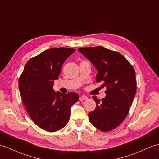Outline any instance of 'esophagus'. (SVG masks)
I'll list each match as a JSON object with an SVG mask.
<instances>
[{
    "mask_svg": "<svg viewBox=\"0 0 159 159\" xmlns=\"http://www.w3.org/2000/svg\"><path fill=\"white\" fill-rule=\"evenodd\" d=\"M87 99H88V97L86 95H82L80 97V100L81 101H82V100H87Z\"/></svg>",
    "mask_w": 159,
    "mask_h": 159,
    "instance_id": "34e87169",
    "label": "esophagus"
}]
</instances>
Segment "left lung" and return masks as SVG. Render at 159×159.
I'll return each instance as SVG.
<instances>
[{
    "instance_id": "left-lung-1",
    "label": "left lung",
    "mask_w": 159,
    "mask_h": 159,
    "mask_svg": "<svg viewBox=\"0 0 159 159\" xmlns=\"http://www.w3.org/2000/svg\"><path fill=\"white\" fill-rule=\"evenodd\" d=\"M78 50L97 69L96 82L107 88L102 100L92 97L96 107L88 113L89 121L102 131L113 130L123 121L133 102L137 87L134 69L121 54L102 46Z\"/></svg>"
}]
</instances>
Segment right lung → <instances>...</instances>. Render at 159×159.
I'll return each mask as SVG.
<instances>
[{"label": "right lung", "mask_w": 159, "mask_h": 159, "mask_svg": "<svg viewBox=\"0 0 159 159\" xmlns=\"http://www.w3.org/2000/svg\"><path fill=\"white\" fill-rule=\"evenodd\" d=\"M69 48H52L30 59L19 79L23 103L35 124L50 132L67 125L71 107L78 101L75 92L63 94L53 90L65 61L75 52Z\"/></svg>", "instance_id": "right-lung-1"}]
</instances>
